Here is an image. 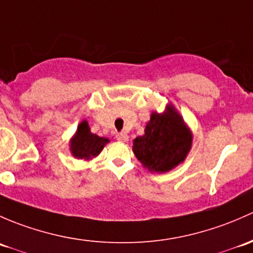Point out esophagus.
I'll list each match as a JSON object with an SVG mask.
<instances>
[{
	"mask_svg": "<svg viewBox=\"0 0 253 253\" xmlns=\"http://www.w3.org/2000/svg\"><path fill=\"white\" fill-rule=\"evenodd\" d=\"M116 139L119 140V141H127L129 136H127L126 132H117Z\"/></svg>",
	"mask_w": 253,
	"mask_h": 253,
	"instance_id": "1",
	"label": "esophagus"
}]
</instances>
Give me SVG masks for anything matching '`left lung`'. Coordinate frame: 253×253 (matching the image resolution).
<instances>
[{
    "label": "left lung",
    "instance_id": "obj_1",
    "mask_svg": "<svg viewBox=\"0 0 253 253\" xmlns=\"http://www.w3.org/2000/svg\"><path fill=\"white\" fill-rule=\"evenodd\" d=\"M192 136L181 117L168 107L163 114L153 112L145 135L134 140L137 160L150 171L165 173L183 162L191 148Z\"/></svg>",
    "mask_w": 253,
    "mask_h": 253
}]
</instances>
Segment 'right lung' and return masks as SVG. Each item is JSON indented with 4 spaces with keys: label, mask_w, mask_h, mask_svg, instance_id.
Listing matches in <instances>:
<instances>
[{
    "label": "right lung",
    "mask_w": 253,
    "mask_h": 253,
    "mask_svg": "<svg viewBox=\"0 0 253 253\" xmlns=\"http://www.w3.org/2000/svg\"><path fill=\"white\" fill-rule=\"evenodd\" d=\"M107 142L108 139L106 137H100L96 134H92L90 131L87 122L84 121L80 123L77 134L73 137L70 150L74 157L90 160L91 157L97 156Z\"/></svg>",
    "instance_id": "obj_1"
}]
</instances>
